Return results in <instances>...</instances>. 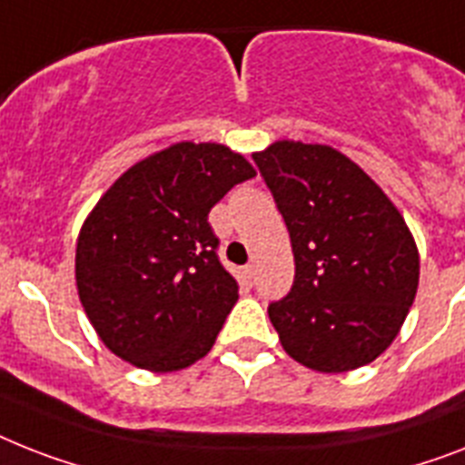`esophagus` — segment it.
<instances>
[{"mask_svg":"<svg viewBox=\"0 0 465 465\" xmlns=\"http://www.w3.org/2000/svg\"><path fill=\"white\" fill-rule=\"evenodd\" d=\"M241 277H243V284L252 286V282H255V267L245 265L243 270H241Z\"/></svg>","mask_w":465,"mask_h":465,"instance_id":"obj_1","label":"esophagus"}]
</instances>
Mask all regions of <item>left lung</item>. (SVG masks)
<instances>
[{
    "label": "left lung",
    "mask_w": 465,
    "mask_h": 465,
    "mask_svg": "<svg viewBox=\"0 0 465 465\" xmlns=\"http://www.w3.org/2000/svg\"><path fill=\"white\" fill-rule=\"evenodd\" d=\"M292 236V292L267 312L293 361L320 372L368 365L418 292L416 241L391 200L330 145L279 141L255 153Z\"/></svg>",
    "instance_id": "1"
}]
</instances>
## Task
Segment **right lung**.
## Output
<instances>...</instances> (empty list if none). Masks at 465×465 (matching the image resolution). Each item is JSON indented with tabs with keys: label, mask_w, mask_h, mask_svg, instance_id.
I'll return each mask as SVG.
<instances>
[{
	"label": "right lung",
	"mask_w": 465,
	"mask_h": 465,
	"mask_svg": "<svg viewBox=\"0 0 465 465\" xmlns=\"http://www.w3.org/2000/svg\"><path fill=\"white\" fill-rule=\"evenodd\" d=\"M255 169L217 143H176L102 195L78 236V296L107 349L172 372L213 349L239 298L207 214Z\"/></svg>",
	"instance_id": "1"
}]
</instances>
